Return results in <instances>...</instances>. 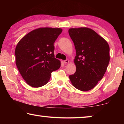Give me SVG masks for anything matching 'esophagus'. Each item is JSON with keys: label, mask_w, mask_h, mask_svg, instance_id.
Segmentation results:
<instances>
[{"label": "esophagus", "mask_w": 124, "mask_h": 124, "mask_svg": "<svg viewBox=\"0 0 124 124\" xmlns=\"http://www.w3.org/2000/svg\"><path fill=\"white\" fill-rule=\"evenodd\" d=\"M69 62H70V61H69L68 60H66L64 61V63L65 64H68L69 63Z\"/></svg>", "instance_id": "esophagus-1"}]
</instances>
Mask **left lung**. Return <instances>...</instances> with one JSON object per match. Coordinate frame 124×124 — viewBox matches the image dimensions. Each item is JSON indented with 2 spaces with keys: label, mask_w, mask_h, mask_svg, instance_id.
<instances>
[{
  "label": "left lung",
  "mask_w": 124,
  "mask_h": 124,
  "mask_svg": "<svg viewBox=\"0 0 124 124\" xmlns=\"http://www.w3.org/2000/svg\"><path fill=\"white\" fill-rule=\"evenodd\" d=\"M69 34L74 43L76 72L70 75L73 86L83 91L93 89L102 79L110 60L107 42L92 29L70 28Z\"/></svg>",
  "instance_id": "left-lung-1"
}]
</instances>
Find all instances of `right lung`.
I'll use <instances>...</instances> for the list:
<instances>
[{"label":"right lung","instance_id":"obj_1","mask_svg":"<svg viewBox=\"0 0 124 124\" xmlns=\"http://www.w3.org/2000/svg\"><path fill=\"white\" fill-rule=\"evenodd\" d=\"M62 32L60 28H39L28 33L18 43L15 51L16 64L31 86L46 84L51 73L60 67V61L54 58V44Z\"/></svg>","mask_w":124,"mask_h":124}]
</instances>
